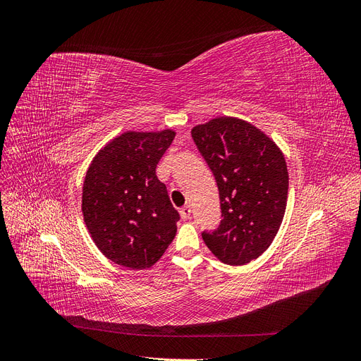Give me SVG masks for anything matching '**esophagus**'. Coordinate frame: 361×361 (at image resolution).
I'll list each match as a JSON object with an SVG mask.
<instances>
[{"label": "esophagus", "mask_w": 361, "mask_h": 361, "mask_svg": "<svg viewBox=\"0 0 361 361\" xmlns=\"http://www.w3.org/2000/svg\"><path fill=\"white\" fill-rule=\"evenodd\" d=\"M179 214H180V218H182V220H188V218L191 216V207H190L188 204H187V206H183V207H180Z\"/></svg>", "instance_id": "esophagus-1"}]
</instances>
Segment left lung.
<instances>
[{
    "label": "left lung",
    "mask_w": 361,
    "mask_h": 361,
    "mask_svg": "<svg viewBox=\"0 0 361 361\" xmlns=\"http://www.w3.org/2000/svg\"><path fill=\"white\" fill-rule=\"evenodd\" d=\"M195 146L214 173L223 220L202 238L227 265H245L274 241L288 202L289 174L279 146L255 125L216 117L194 126Z\"/></svg>",
    "instance_id": "8db88e82"
}]
</instances>
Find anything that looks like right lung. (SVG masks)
<instances>
[{
  "mask_svg": "<svg viewBox=\"0 0 361 361\" xmlns=\"http://www.w3.org/2000/svg\"><path fill=\"white\" fill-rule=\"evenodd\" d=\"M176 133H135L113 138L93 158L82 187V215L102 255L114 264L145 269L176 236L179 214L157 166Z\"/></svg>",
  "mask_w": 361,
  "mask_h": 361,
  "instance_id": "1",
  "label": "right lung"
}]
</instances>
